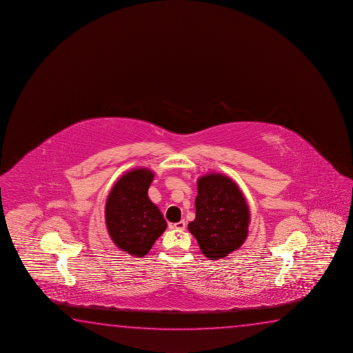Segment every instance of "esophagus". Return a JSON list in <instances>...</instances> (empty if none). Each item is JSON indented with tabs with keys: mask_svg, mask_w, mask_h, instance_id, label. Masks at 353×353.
<instances>
[{
	"mask_svg": "<svg viewBox=\"0 0 353 353\" xmlns=\"http://www.w3.org/2000/svg\"><path fill=\"white\" fill-rule=\"evenodd\" d=\"M172 228L176 230H185V222L184 221H179L172 225Z\"/></svg>",
	"mask_w": 353,
	"mask_h": 353,
	"instance_id": "34e87169",
	"label": "esophagus"
}]
</instances>
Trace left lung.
Returning a JSON list of instances; mask_svg holds the SVG:
<instances>
[{
  "instance_id": "1",
  "label": "left lung",
  "mask_w": 353,
  "mask_h": 353,
  "mask_svg": "<svg viewBox=\"0 0 353 353\" xmlns=\"http://www.w3.org/2000/svg\"><path fill=\"white\" fill-rule=\"evenodd\" d=\"M196 185L195 220L188 230L209 260H221L244 244L250 223L249 206L238 184L225 174H204Z\"/></svg>"
}]
</instances>
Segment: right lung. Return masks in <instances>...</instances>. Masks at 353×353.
<instances>
[{
  "instance_id": "1",
  "label": "right lung",
  "mask_w": 353,
  "mask_h": 353,
  "mask_svg": "<svg viewBox=\"0 0 353 353\" xmlns=\"http://www.w3.org/2000/svg\"><path fill=\"white\" fill-rule=\"evenodd\" d=\"M154 172L139 168L128 171L114 184L105 203L108 233L119 249L143 257L166 230V221L148 198Z\"/></svg>"
}]
</instances>
